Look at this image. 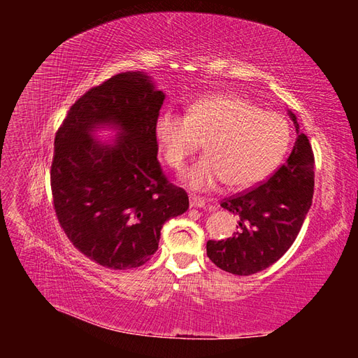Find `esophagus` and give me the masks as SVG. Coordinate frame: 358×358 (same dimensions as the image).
I'll return each mask as SVG.
<instances>
[{"label": "esophagus", "mask_w": 358, "mask_h": 358, "mask_svg": "<svg viewBox=\"0 0 358 358\" xmlns=\"http://www.w3.org/2000/svg\"><path fill=\"white\" fill-rule=\"evenodd\" d=\"M189 204H191V208H206V200L196 197V196H191Z\"/></svg>", "instance_id": "esophagus-1"}]
</instances>
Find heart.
<instances>
[{
    "instance_id": "1",
    "label": "heart",
    "mask_w": 358,
    "mask_h": 358,
    "mask_svg": "<svg viewBox=\"0 0 358 358\" xmlns=\"http://www.w3.org/2000/svg\"><path fill=\"white\" fill-rule=\"evenodd\" d=\"M155 138L167 164L182 170L206 138V154L183 175L192 189L206 191L221 182L246 189L264 180L287 154L291 129L284 116L262 110L237 94L192 103L187 115L162 110Z\"/></svg>"
}]
</instances>
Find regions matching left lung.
<instances>
[{"instance_id": "1", "label": "left lung", "mask_w": 358, "mask_h": 358, "mask_svg": "<svg viewBox=\"0 0 358 358\" xmlns=\"http://www.w3.org/2000/svg\"><path fill=\"white\" fill-rule=\"evenodd\" d=\"M285 164L255 188L221 201L236 215L239 227L227 241H209L208 257L215 266L233 275L248 276L267 268L282 257L305 222L313 197V152L309 138L300 131Z\"/></svg>"}]
</instances>
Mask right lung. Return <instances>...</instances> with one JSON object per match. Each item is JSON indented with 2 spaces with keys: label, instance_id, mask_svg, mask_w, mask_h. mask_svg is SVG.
<instances>
[{
  "label": "right lung",
  "instance_id": "right-lung-1",
  "mask_svg": "<svg viewBox=\"0 0 358 358\" xmlns=\"http://www.w3.org/2000/svg\"><path fill=\"white\" fill-rule=\"evenodd\" d=\"M164 99L145 73L116 74L86 91L57 131L50 167L57 218L74 248L103 267L143 266L164 222L189 208L157 158ZM104 126L120 131L112 144L93 138Z\"/></svg>",
  "mask_w": 358,
  "mask_h": 358
}]
</instances>
